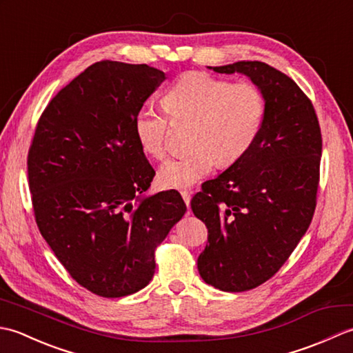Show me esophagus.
I'll use <instances>...</instances> for the list:
<instances>
[{
  "mask_svg": "<svg viewBox=\"0 0 353 353\" xmlns=\"http://www.w3.org/2000/svg\"><path fill=\"white\" fill-rule=\"evenodd\" d=\"M181 194H182V199H183V201H185V205L190 208V203H191V192L183 190V191H181Z\"/></svg>",
  "mask_w": 353,
  "mask_h": 353,
  "instance_id": "1",
  "label": "esophagus"
}]
</instances>
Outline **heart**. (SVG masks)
Masks as SVG:
<instances>
[{
  "instance_id": "heart-1",
  "label": "heart",
  "mask_w": 353,
  "mask_h": 353,
  "mask_svg": "<svg viewBox=\"0 0 353 353\" xmlns=\"http://www.w3.org/2000/svg\"><path fill=\"white\" fill-rule=\"evenodd\" d=\"M163 108L176 124H191L188 153L172 157L157 172L170 188H186L212 171L229 167L249 152L264 125L265 97L252 83L232 85L206 72H188L163 95ZM133 129L141 148L161 159L168 150L171 123L165 112L142 106Z\"/></svg>"
}]
</instances>
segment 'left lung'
Wrapping results in <instances>:
<instances>
[{
  "label": "left lung",
  "instance_id": "left-lung-1",
  "mask_svg": "<svg viewBox=\"0 0 353 353\" xmlns=\"http://www.w3.org/2000/svg\"><path fill=\"white\" fill-rule=\"evenodd\" d=\"M209 70L244 74L267 103L252 148L201 185L191 200L194 215L208 228V244L197 259L201 279L239 292L268 281L308 230L317 200L321 133L308 97L273 66L241 61Z\"/></svg>",
  "mask_w": 353,
  "mask_h": 353
}]
</instances>
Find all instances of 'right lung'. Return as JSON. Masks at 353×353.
I'll use <instances>...</instances> for the list:
<instances>
[{
    "mask_svg": "<svg viewBox=\"0 0 353 353\" xmlns=\"http://www.w3.org/2000/svg\"><path fill=\"white\" fill-rule=\"evenodd\" d=\"M163 80L148 65H91L45 108L28 150L37 228L72 279L97 296L147 287L156 247L186 212L174 190L145 196L154 170L133 129Z\"/></svg>",
    "mask_w": 353,
    "mask_h": 353,
    "instance_id": "1",
    "label": "right lung"
}]
</instances>
